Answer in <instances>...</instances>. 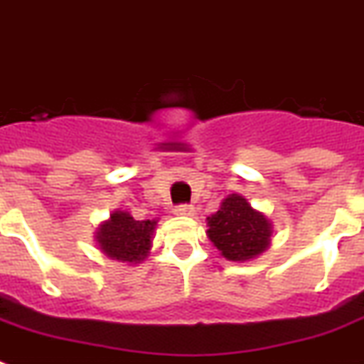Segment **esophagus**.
Here are the masks:
<instances>
[{"label": "esophagus", "instance_id": "obj_1", "mask_svg": "<svg viewBox=\"0 0 364 364\" xmlns=\"http://www.w3.org/2000/svg\"><path fill=\"white\" fill-rule=\"evenodd\" d=\"M173 215H177V217H191V215H194V209L187 205V203H181V205H177L173 209Z\"/></svg>", "mask_w": 364, "mask_h": 364}]
</instances>
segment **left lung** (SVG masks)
Segmentation results:
<instances>
[{
	"label": "left lung",
	"mask_w": 364,
	"mask_h": 364,
	"mask_svg": "<svg viewBox=\"0 0 364 364\" xmlns=\"http://www.w3.org/2000/svg\"><path fill=\"white\" fill-rule=\"evenodd\" d=\"M208 237L230 262H250L271 245L273 224L241 194L224 198L215 215L208 217Z\"/></svg>",
	"instance_id": "obj_1"
}]
</instances>
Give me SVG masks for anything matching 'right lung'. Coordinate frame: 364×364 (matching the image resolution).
I'll use <instances>...</instances> for the list:
<instances>
[{
  "label": "right lung",
  "mask_w": 364,
  "mask_h": 364,
  "mask_svg": "<svg viewBox=\"0 0 364 364\" xmlns=\"http://www.w3.org/2000/svg\"><path fill=\"white\" fill-rule=\"evenodd\" d=\"M156 218L136 220L129 211H114L108 220L99 224L95 241L100 252L115 262L141 264L151 250V237Z\"/></svg>",
  "instance_id": "obj_1"
}]
</instances>
